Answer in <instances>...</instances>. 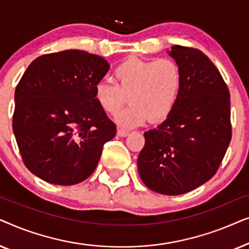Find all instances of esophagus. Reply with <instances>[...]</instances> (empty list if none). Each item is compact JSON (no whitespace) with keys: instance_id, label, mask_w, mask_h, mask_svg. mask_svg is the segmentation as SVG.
<instances>
[{"instance_id":"esophagus-1","label":"esophagus","mask_w":249,"mask_h":249,"mask_svg":"<svg viewBox=\"0 0 249 249\" xmlns=\"http://www.w3.org/2000/svg\"><path fill=\"white\" fill-rule=\"evenodd\" d=\"M118 136H120V137H125V136H128L129 131L125 130V129H122V128H118V131H117Z\"/></svg>"}]
</instances>
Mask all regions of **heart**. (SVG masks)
Here are the masks:
<instances>
[{
  "instance_id": "obj_1",
  "label": "heart",
  "mask_w": 249,
  "mask_h": 249,
  "mask_svg": "<svg viewBox=\"0 0 249 249\" xmlns=\"http://www.w3.org/2000/svg\"><path fill=\"white\" fill-rule=\"evenodd\" d=\"M114 83L98 81L94 98L104 113L114 115L127 102L130 105L117 115L120 127L134 128L165 120L175 110L181 94L183 77L171 59L142 60L129 57L114 69Z\"/></svg>"
}]
</instances>
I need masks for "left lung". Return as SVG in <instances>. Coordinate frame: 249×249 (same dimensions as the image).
Masks as SVG:
<instances>
[{
  "mask_svg": "<svg viewBox=\"0 0 249 249\" xmlns=\"http://www.w3.org/2000/svg\"><path fill=\"white\" fill-rule=\"evenodd\" d=\"M182 71L178 104L159 127L144 132L139 176L163 195L192 192L215 175L231 141L230 93L202 51L175 45L169 52Z\"/></svg>",
  "mask_w": 249,
  "mask_h": 249,
  "instance_id": "1",
  "label": "left lung"
}]
</instances>
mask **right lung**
Returning <instances> with one entry per match:
<instances>
[{
  "label": "right lung",
  "mask_w": 249,
  "mask_h": 249,
  "mask_svg": "<svg viewBox=\"0 0 249 249\" xmlns=\"http://www.w3.org/2000/svg\"><path fill=\"white\" fill-rule=\"evenodd\" d=\"M110 69L96 54L67 50L37 57L17 85L12 127L27 169L53 185H76L100 161L117 127L94 98Z\"/></svg>",
  "instance_id": "obj_1"
}]
</instances>
